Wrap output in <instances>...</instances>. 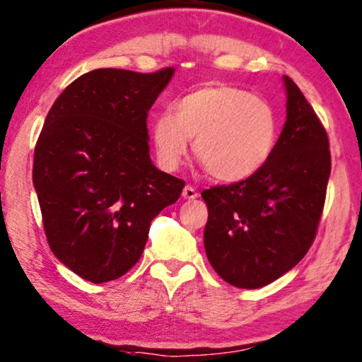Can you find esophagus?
I'll use <instances>...</instances> for the list:
<instances>
[{"instance_id":"esophagus-1","label":"esophagus","mask_w":362,"mask_h":362,"mask_svg":"<svg viewBox=\"0 0 362 362\" xmlns=\"http://www.w3.org/2000/svg\"><path fill=\"white\" fill-rule=\"evenodd\" d=\"M182 197L185 198V200H193V198H198L197 188L192 185H185V188H183V192H182Z\"/></svg>"}]
</instances>
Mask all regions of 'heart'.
Here are the masks:
<instances>
[{"label": "heart", "mask_w": 362, "mask_h": 362, "mask_svg": "<svg viewBox=\"0 0 362 362\" xmlns=\"http://www.w3.org/2000/svg\"><path fill=\"white\" fill-rule=\"evenodd\" d=\"M193 139V154L218 182L257 174L277 141V118L264 98L226 83L183 95L152 123V142L165 170L179 169Z\"/></svg>", "instance_id": "b5f03b06"}]
</instances>
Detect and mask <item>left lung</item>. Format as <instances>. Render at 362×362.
I'll list each match as a JSON object with an SVG mask.
<instances>
[{
  "label": "left lung",
  "instance_id": "8db88e82",
  "mask_svg": "<svg viewBox=\"0 0 362 362\" xmlns=\"http://www.w3.org/2000/svg\"><path fill=\"white\" fill-rule=\"evenodd\" d=\"M284 83L287 121L262 169L247 180L202 192L208 261L239 288L264 287L302 261L327 198L328 134L293 80L284 77Z\"/></svg>",
  "mask_w": 362,
  "mask_h": 362
}]
</instances>
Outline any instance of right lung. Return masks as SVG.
Here are the masks:
<instances>
[{
	"label": "right lung",
	"instance_id": "add662e5",
	"mask_svg": "<svg viewBox=\"0 0 362 362\" xmlns=\"http://www.w3.org/2000/svg\"><path fill=\"white\" fill-rule=\"evenodd\" d=\"M174 72L91 70L45 118L33 167L44 231L55 257L85 281L124 276L144 251L151 221L185 187L149 156L147 113Z\"/></svg>",
	"mask_w": 362,
	"mask_h": 362
}]
</instances>
